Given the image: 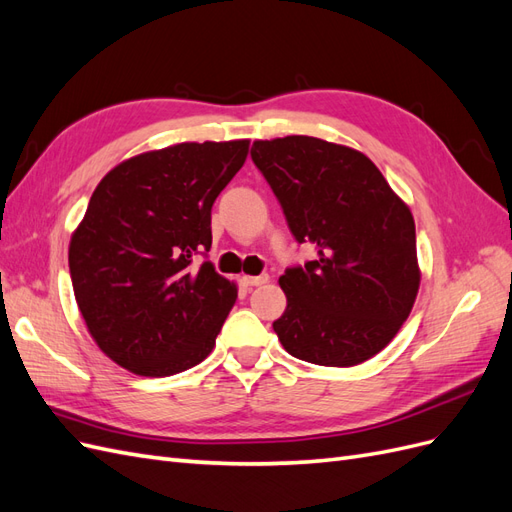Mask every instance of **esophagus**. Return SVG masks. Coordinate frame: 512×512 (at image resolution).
Segmentation results:
<instances>
[{"mask_svg":"<svg viewBox=\"0 0 512 512\" xmlns=\"http://www.w3.org/2000/svg\"><path fill=\"white\" fill-rule=\"evenodd\" d=\"M269 282V275H243L245 286H262Z\"/></svg>","mask_w":512,"mask_h":512,"instance_id":"esophagus-1","label":"esophagus"}]
</instances>
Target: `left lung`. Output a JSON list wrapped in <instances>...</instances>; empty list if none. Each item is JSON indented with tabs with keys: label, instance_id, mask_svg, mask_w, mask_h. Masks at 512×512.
Returning <instances> with one entry per match:
<instances>
[{
	"label": "left lung",
	"instance_id": "left-lung-1",
	"mask_svg": "<svg viewBox=\"0 0 512 512\" xmlns=\"http://www.w3.org/2000/svg\"><path fill=\"white\" fill-rule=\"evenodd\" d=\"M299 243L318 256L280 277L284 314L273 322L288 354L352 367L382 348L412 312L421 269L410 207L365 153L314 136L254 141Z\"/></svg>",
	"mask_w": 512,
	"mask_h": 512
}]
</instances>
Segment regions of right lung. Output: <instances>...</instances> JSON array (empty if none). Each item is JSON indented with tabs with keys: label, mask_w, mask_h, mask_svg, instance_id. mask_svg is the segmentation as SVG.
Masks as SVG:
<instances>
[{
	"label": "right lung",
	"mask_w": 512,
	"mask_h": 512,
	"mask_svg": "<svg viewBox=\"0 0 512 512\" xmlns=\"http://www.w3.org/2000/svg\"><path fill=\"white\" fill-rule=\"evenodd\" d=\"M250 141L179 143L123 160L102 177L70 239L76 303L108 359L164 378L205 361L237 301L209 260L211 207Z\"/></svg>",
	"instance_id": "1"
}]
</instances>
